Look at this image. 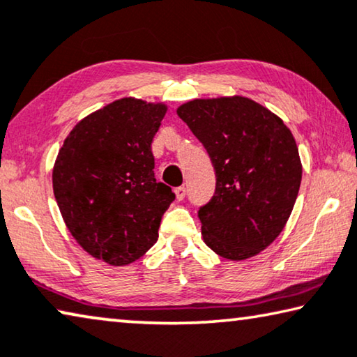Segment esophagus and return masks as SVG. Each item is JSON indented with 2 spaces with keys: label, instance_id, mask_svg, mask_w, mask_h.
<instances>
[{
  "label": "esophagus",
  "instance_id": "34e87169",
  "mask_svg": "<svg viewBox=\"0 0 357 357\" xmlns=\"http://www.w3.org/2000/svg\"><path fill=\"white\" fill-rule=\"evenodd\" d=\"M185 196H186L185 186H178V188H175V197H177V201H183Z\"/></svg>",
  "mask_w": 357,
  "mask_h": 357
}]
</instances>
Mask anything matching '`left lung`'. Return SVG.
Returning a JSON list of instances; mask_svg holds the SVG:
<instances>
[{"instance_id":"left-lung-1","label":"left lung","mask_w":357,"mask_h":357,"mask_svg":"<svg viewBox=\"0 0 357 357\" xmlns=\"http://www.w3.org/2000/svg\"><path fill=\"white\" fill-rule=\"evenodd\" d=\"M177 114L209 153L217 185L202 206V239L227 260L266 249L292 213L301 161L290 129L248 97L195 98Z\"/></svg>"}]
</instances>
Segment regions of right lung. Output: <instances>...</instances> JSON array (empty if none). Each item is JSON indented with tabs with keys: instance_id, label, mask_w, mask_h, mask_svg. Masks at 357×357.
<instances>
[{
	"instance_id": "obj_1",
	"label": "right lung",
	"mask_w": 357,
	"mask_h": 357,
	"mask_svg": "<svg viewBox=\"0 0 357 357\" xmlns=\"http://www.w3.org/2000/svg\"><path fill=\"white\" fill-rule=\"evenodd\" d=\"M166 112L162 102L119 98L81 119L59 150L52 188L63 222L108 265H129L153 248L175 199L153 171L151 142Z\"/></svg>"
}]
</instances>
